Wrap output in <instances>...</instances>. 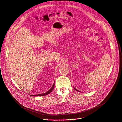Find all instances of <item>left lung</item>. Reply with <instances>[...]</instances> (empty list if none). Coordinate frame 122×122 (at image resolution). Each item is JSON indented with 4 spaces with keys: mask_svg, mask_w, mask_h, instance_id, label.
<instances>
[{
    "mask_svg": "<svg viewBox=\"0 0 122 122\" xmlns=\"http://www.w3.org/2000/svg\"><path fill=\"white\" fill-rule=\"evenodd\" d=\"M73 88L74 89V90H76V91H77V92H80V91H78V90H77V89H75V88L74 87H73Z\"/></svg>",
    "mask_w": 122,
    "mask_h": 122,
    "instance_id": "obj_1",
    "label": "left lung"
}]
</instances>
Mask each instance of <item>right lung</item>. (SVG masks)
<instances>
[{"label":"right lung","mask_w":122,"mask_h":122,"mask_svg":"<svg viewBox=\"0 0 122 122\" xmlns=\"http://www.w3.org/2000/svg\"><path fill=\"white\" fill-rule=\"evenodd\" d=\"M54 86H55V82L53 85V86L52 87V88L50 89L48 92H46L45 93H44V94H38V95H30L31 96H32V97H38V96H46V95H49L50 92H51L54 89Z\"/></svg>","instance_id":"add662e5"}]
</instances>
